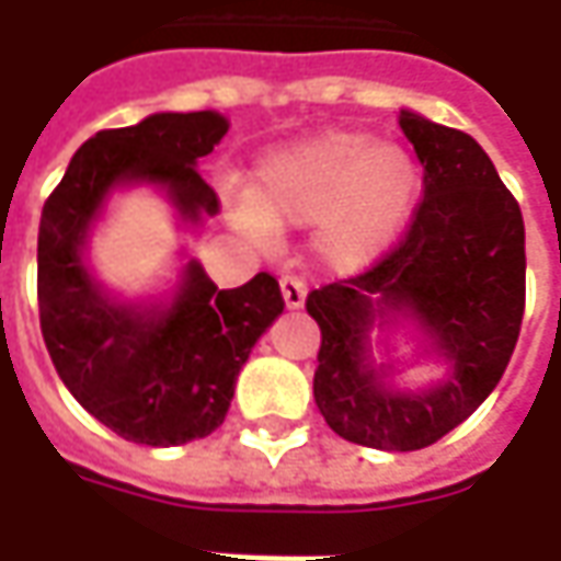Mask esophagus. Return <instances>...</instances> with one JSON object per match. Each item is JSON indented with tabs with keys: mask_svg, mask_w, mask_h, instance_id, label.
Returning a JSON list of instances; mask_svg holds the SVG:
<instances>
[{
	"mask_svg": "<svg viewBox=\"0 0 561 561\" xmlns=\"http://www.w3.org/2000/svg\"><path fill=\"white\" fill-rule=\"evenodd\" d=\"M280 293H284L287 309H302V302H306V280L299 274H284L280 277Z\"/></svg>",
	"mask_w": 561,
	"mask_h": 561,
	"instance_id": "obj_1",
	"label": "esophagus"
}]
</instances>
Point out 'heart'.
<instances>
[{
    "label": "heart",
    "instance_id": "obj_1",
    "mask_svg": "<svg viewBox=\"0 0 561 561\" xmlns=\"http://www.w3.org/2000/svg\"><path fill=\"white\" fill-rule=\"evenodd\" d=\"M419 196L421 171L405 149L375 134L331 130L265 156L233 211L259 240L274 227L318 225V255L336 271H358L397 247Z\"/></svg>",
    "mask_w": 561,
    "mask_h": 561
}]
</instances>
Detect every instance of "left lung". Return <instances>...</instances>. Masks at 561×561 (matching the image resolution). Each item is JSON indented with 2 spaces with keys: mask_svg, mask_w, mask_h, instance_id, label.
Masks as SVG:
<instances>
[{
  "mask_svg": "<svg viewBox=\"0 0 561 561\" xmlns=\"http://www.w3.org/2000/svg\"><path fill=\"white\" fill-rule=\"evenodd\" d=\"M424 164L415 215L375 265L306 296L321 328L314 402L343 440L409 453L459 427L506 371L525 314V221L484 149L456 127L402 112ZM412 311L454 375L424 394H390L367 365L375 317Z\"/></svg>",
  "mask_w": 561,
  "mask_h": 561,
  "instance_id": "8db88e82",
  "label": "left lung"
}]
</instances>
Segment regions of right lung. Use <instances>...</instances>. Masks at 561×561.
I'll return each instance as SVG.
<instances>
[{"mask_svg": "<svg viewBox=\"0 0 561 561\" xmlns=\"http://www.w3.org/2000/svg\"><path fill=\"white\" fill-rule=\"evenodd\" d=\"M227 134L215 112H164L134 127L99 130L49 193L36 243L39 331L71 397L118 437L181 446L221 427L255 340L284 312L277 277L218 290L190 262L164 312L112 306L83 268L80 249L105 193L121 181L164 184L181 215H218V193L196 162Z\"/></svg>", "mask_w": 561, "mask_h": 561, "instance_id": "1", "label": "right lung"}]
</instances>
